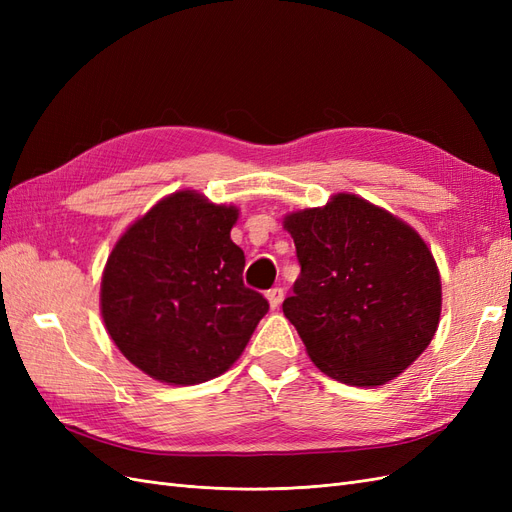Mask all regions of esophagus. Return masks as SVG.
<instances>
[{"label": "esophagus", "instance_id": "1", "mask_svg": "<svg viewBox=\"0 0 512 512\" xmlns=\"http://www.w3.org/2000/svg\"><path fill=\"white\" fill-rule=\"evenodd\" d=\"M267 299H269L271 309H277V307L282 305V301H284V288H271L267 292Z\"/></svg>", "mask_w": 512, "mask_h": 512}]
</instances>
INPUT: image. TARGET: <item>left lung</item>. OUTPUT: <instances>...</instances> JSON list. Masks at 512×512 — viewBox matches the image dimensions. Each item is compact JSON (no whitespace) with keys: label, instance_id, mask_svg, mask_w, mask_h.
<instances>
[{"label":"left lung","instance_id":"1","mask_svg":"<svg viewBox=\"0 0 512 512\" xmlns=\"http://www.w3.org/2000/svg\"><path fill=\"white\" fill-rule=\"evenodd\" d=\"M301 275L284 316L324 374L350 386L393 380L438 329L440 273L408 224L354 194L284 220Z\"/></svg>","mask_w":512,"mask_h":512}]
</instances>
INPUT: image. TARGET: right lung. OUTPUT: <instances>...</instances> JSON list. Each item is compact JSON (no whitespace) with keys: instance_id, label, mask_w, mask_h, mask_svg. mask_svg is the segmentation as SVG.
I'll use <instances>...</instances> for the list:
<instances>
[{"instance_id":"right-lung-1","label":"right lung","mask_w":512,"mask_h":512,"mask_svg":"<svg viewBox=\"0 0 512 512\" xmlns=\"http://www.w3.org/2000/svg\"><path fill=\"white\" fill-rule=\"evenodd\" d=\"M237 209L196 192L168 196L113 247L102 318L126 359L168 384L211 380L235 363L269 301L243 284Z\"/></svg>"}]
</instances>
